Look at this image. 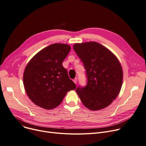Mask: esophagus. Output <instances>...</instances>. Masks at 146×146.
Listing matches in <instances>:
<instances>
[{
    "instance_id": "34e87169",
    "label": "esophagus",
    "mask_w": 146,
    "mask_h": 146,
    "mask_svg": "<svg viewBox=\"0 0 146 146\" xmlns=\"http://www.w3.org/2000/svg\"><path fill=\"white\" fill-rule=\"evenodd\" d=\"M73 82H74L75 84H76V83H77V78H75V79H74L73 80Z\"/></svg>"
}]
</instances>
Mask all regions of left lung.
<instances>
[{
	"label": "left lung",
	"instance_id": "obj_1",
	"mask_svg": "<svg viewBox=\"0 0 146 146\" xmlns=\"http://www.w3.org/2000/svg\"><path fill=\"white\" fill-rule=\"evenodd\" d=\"M73 48L84 64L87 77L86 86L76 89L82 103L93 111L107 108L121 88L123 72L119 60L96 42L75 43Z\"/></svg>",
	"mask_w": 146,
	"mask_h": 146
}]
</instances>
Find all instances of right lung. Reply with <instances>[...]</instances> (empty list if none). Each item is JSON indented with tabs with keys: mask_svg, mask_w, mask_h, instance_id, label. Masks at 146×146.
<instances>
[{
	"mask_svg": "<svg viewBox=\"0 0 146 146\" xmlns=\"http://www.w3.org/2000/svg\"><path fill=\"white\" fill-rule=\"evenodd\" d=\"M71 47L54 43L35 54L23 73L25 91L33 103L50 110L59 106L68 92L76 88L62 63Z\"/></svg>",
	"mask_w": 146,
	"mask_h": 146,
	"instance_id": "obj_1",
	"label": "right lung"
}]
</instances>
